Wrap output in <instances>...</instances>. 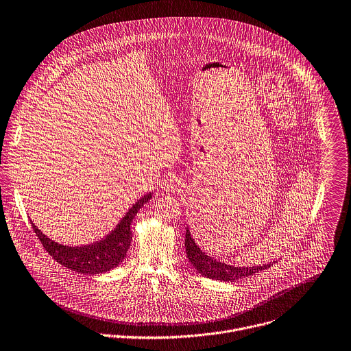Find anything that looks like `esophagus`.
<instances>
[{
    "label": "esophagus",
    "instance_id": "esophagus-1",
    "mask_svg": "<svg viewBox=\"0 0 351 351\" xmlns=\"http://www.w3.org/2000/svg\"><path fill=\"white\" fill-rule=\"evenodd\" d=\"M180 186H181V182H180V180L177 177H169L165 181V189L167 192H176Z\"/></svg>",
    "mask_w": 351,
    "mask_h": 351
}]
</instances>
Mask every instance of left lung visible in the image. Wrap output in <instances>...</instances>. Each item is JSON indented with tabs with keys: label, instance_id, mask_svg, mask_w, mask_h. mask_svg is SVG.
<instances>
[{
	"label": "left lung",
	"instance_id": "left-lung-1",
	"mask_svg": "<svg viewBox=\"0 0 351 351\" xmlns=\"http://www.w3.org/2000/svg\"><path fill=\"white\" fill-rule=\"evenodd\" d=\"M185 250L189 262L193 265V267L202 274L208 278L221 280V281H234L239 278H244L248 276H252L254 273H258L261 270H265L270 267V263L262 265V266H250V267H236L226 265L223 262H219L208 255H206L193 241L189 229L186 228L185 233Z\"/></svg>",
	"mask_w": 351,
	"mask_h": 351
}]
</instances>
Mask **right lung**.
I'll return each instance as SVG.
<instances>
[{
	"instance_id": "1",
	"label": "right lung",
	"mask_w": 351,
	"mask_h": 351,
	"mask_svg": "<svg viewBox=\"0 0 351 351\" xmlns=\"http://www.w3.org/2000/svg\"><path fill=\"white\" fill-rule=\"evenodd\" d=\"M151 193L144 195L133 204L118 226L103 240L82 247H67L48 239L33 222L32 226L43 247L60 265L84 274H99L117 267L126 256L132 241L130 223L137 211L151 199Z\"/></svg>"
}]
</instances>
